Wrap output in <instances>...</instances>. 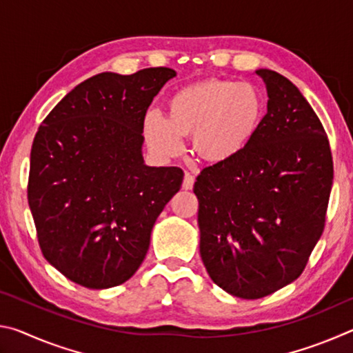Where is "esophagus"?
Masks as SVG:
<instances>
[{
    "label": "esophagus",
    "mask_w": 353,
    "mask_h": 353,
    "mask_svg": "<svg viewBox=\"0 0 353 353\" xmlns=\"http://www.w3.org/2000/svg\"><path fill=\"white\" fill-rule=\"evenodd\" d=\"M194 185V176L191 172H185L183 176V182H182V188L183 190H191Z\"/></svg>",
    "instance_id": "1"
}]
</instances>
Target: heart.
<instances>
[{
	"label": "heart",
	"mask_w": 353,
	"mask_h": 353,
	"mask_svg": "<svg viewBox=\"0 0 353 353\" xmlns=\"http://www.w3.org/2000/svg\"><path fill=\"white\" fill-rule=\"evenodd\" d=\"M166 118L149 110L143 118V137L154 154L174 157L183 137L193 134L201 159L223 163L234 159L255 135L263 117V98L248 82L207 81L176 92L166 105Z\"/></svg>",
	"instance_id": "b5f03b06"
}]
</instances>
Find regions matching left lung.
<instances>
[{
  "label": "left lung",
  "instance_id": "left-lung-1",
  "mask_svg": "<svg viewBox=\"0 0 353 353\" xmlns=\"http://www.w3.org/2000/svg\"><path fill=\"white\" fill-rule=\"evenodd\" d=\"M268 112L234 159L201 171V256L219 288L272 294L301 276L325 227L333 159L324 126L299 88L272 70Z\"/></svg>",
  "mask_w": 353,
  "mask_h": 353
}]
</instances>
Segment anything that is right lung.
<instances>
[{
	"instance_id": "1",
	"label": "right lung",
	"mask_w": 353,
	"mask_h": 353,
	"mask_svg": "<svg viewBox=\"0 0 353 353\" xmlns=\"http://www.w3.org/2000/svg\"><path fill=\"white\" fill-rule=\"evenodd\" d=\"M176 71L101 73L74 87L34 137L28 202L45 259L81 286L126 282L149 249L155 219L183 181L146 166L143 118Z\"/></svg>"
}]
</instances>
